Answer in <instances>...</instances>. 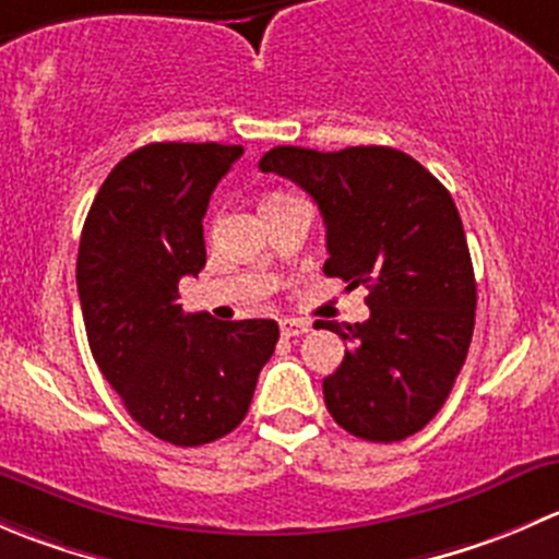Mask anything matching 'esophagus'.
<instances>
[{"label":"esophagus","instance_id":"1","mask_svg":"<svg viewBox=\"0 0 559 559\" xmlns=\"http://www.w3.org/2000/svg\"><path fill=\"white\" fill-rule=\"evenodd\" d=\"M308 332L306 321H297V319H281V335L284 337H297Z\"/></svg>","mask_w":559,"mask_h":559}]
</instances>
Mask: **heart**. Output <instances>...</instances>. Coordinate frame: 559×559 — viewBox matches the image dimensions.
I'll return each instance as SVG.
<instances>
[{"mask_svg":"<svg viewBox=\"0 0 559 559\" xmlns=\"http://www.w3.org/2000/svg\"><path fill=\"white\" fill-rule=\"evenodd\" d=\"M270 200H281V194H273V197H267V200H264V202H270Z\"/></svg>","mask_w":559,"mask_h":559,"instance_id":"1","label":"heart"}]
</instances>
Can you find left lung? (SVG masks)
I'll list each match as a JSON object with an SVG mask.
<instances>
[{
    "mask_svg": "<svg viewBox=\"0 0 559 559\" xmlns=\"http://www.w3.org/2000/svg\"><path fill=\"white\" fill-rule=\"evenodd\" d=\"M259 170L295 180L316 200L330 251L324 275L370 292L362 324L319 321L348 343L324 379L326 411L365 441L414 436L447 403L476 319V278L452 194L386 145L332 154L278 145Z\"/></svg>",
    "mask_w": 559,
    "mask_h": 559,
    "instance_id": "1",
    "label": "left lung"
}]
</instances>
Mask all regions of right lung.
Segmentation results:
<instances>
[{
  "instance_id": "add662e5",
  "label": "right lung",
  "mask_w": 559,
  "mask_h": 559,
  "mask_svg": "<svg viewBox=\"0 0 559 559\" xmlns=\"http://www.w3.org/2000/svg\"><path fill=\"white\" fill-rule=\"evenodd\" d=\"M240 145L151 143L97 191L78 248L88 346L143 430L202 447L246 419L275 352L273 319L216 321L178 306L183 275L205 267L202 218Z\"/></svg>"
}]
</instances>
